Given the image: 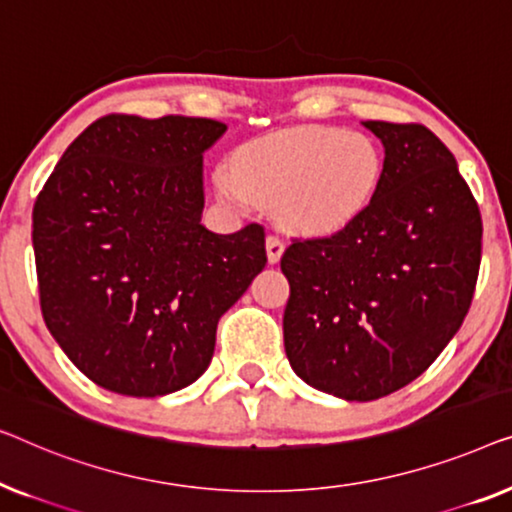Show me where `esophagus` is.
<instances>
[{
    "label": "esophagus",
    "mask_w": 512,
    "mask_h": 512,
    "mask_svg": "<svg viewBox=\"0 0 512 512\" xmlns=\"http://www.w3.org/2000/svg\"><path fill=\"white\" fill-rule=\"evenodd\" d=\"M285 253V243L278 236H266V257H269L271 264H278L280 257Z\"/></svg>",
    "instance_id": "34e87169"
}]
</instances>
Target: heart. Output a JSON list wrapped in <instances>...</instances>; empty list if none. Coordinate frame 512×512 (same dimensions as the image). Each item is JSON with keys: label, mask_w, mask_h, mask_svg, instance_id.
Wrapping results in <instances>:
<instances>
[{"label": "heart", "mask_w": 512, "mask_h": 512, "mask_svg": "<svg viewBox=\"0 0 512 512\" xmlns=\"http://www.w3.org/2000/svg\"><path fill=\"white\" fill-rule=\"evenodd\" d=\"M385 157L371 136L341 127H292L259 136L215 176L236 208L283 201V218L301 232L348 227L378 197Z\"/></svg>", "instance_id": "1"}]
</instances>
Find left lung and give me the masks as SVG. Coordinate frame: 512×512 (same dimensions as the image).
Returning <instances> with one entry per match:
<instances>
[{
	"mask_svg": "<svg viewBox=\"0 0 512 512\" xmlns=\"http://www.w3.org/2000/svg\"><path fill=\"white\" fill-rule=\"evenodd\" d=\"M364 127L385 148L378 197L280 259L287 359L345 401L387 397L429 369L469 313L482 250L478 204L445 143L415 122Z\"/></svg>",
	"mask_w": 512,
	"mask_h": 512,
	"instance_id": "8db88e82",
	"label": "left lung"
}]
</instances>
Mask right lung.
<instances>
[{"mask_svg": "<svg viewBox=\"0 0 512 512\" xmlns=\"http://www.w3.org/2000/svg\"><path fill=\"white\" fill-rule=\"evenodd\" d=\"M225 129L185 115H104L39 192L43 320L104 390L162 397L192 385L211 364L222 313L264 269L262 225H201V162Z\"/></svg>", "mask_w": 512, "mask_h": 512, "instance_id": "obj_1", "label": "right lung"}]
</instances>
